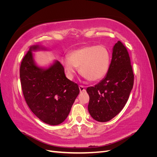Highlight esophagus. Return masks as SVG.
Masks as SVG:
<instances>
[{
  "label": "esophagus",
  "mask_w": 157,
  "mask_h": 157,
  "mask_svg": "<svg viewBox=\"0 0 157 157\" xmlns=\"http://www.w3.org/2000/svg\"><path fill=\"white\" fill-rule=\"evenodd\" d=\"M79 90L80 93H82L84 92H85V88L84 86H82V85H80L79 86Z\"/></svg>",
  "instance_id": "esophagus-1"
}]
</instances>
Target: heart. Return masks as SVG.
Masks as SVG:
<instances>
[{
    "instance_id": "heart-1",
    "label": "heart",
    "mask_w": 157,
    "mask_h": 157,
    "mask_svg": "<svg viewBox=\"0 0 157 157\" xmlns=\"http://www.w3.org/2000/svg\"><path fill=\"white\" fill-rule=\"evenodd\" d=\"M69 78H73L78 70L84 78L96 82L107 74L110 63V54L103 46H85L71 52L69 57L61 59Z\"/></svg>"
}]
</instances>
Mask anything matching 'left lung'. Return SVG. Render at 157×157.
I'll use <instances>...</instances> for the list:
<instances>
[{
  "instance_id": "left-lung-1",
  "label": "left lung",
  "mask_w": 157,
  "mask_h": 157,
  "mask_svg": "<svg viewBox=\"0 0 157 157\" xmlns=\"http://www.w3.org/2000/svg\"><path fill=\"white\" fill-rule=\"evenodd\" d=\"M134 75L129 54L121 41L113 47L112 59L105 77L87 88L88 111L98 122L111 120L124 108L134 85Z\"/></svg>"
}]
</instances>
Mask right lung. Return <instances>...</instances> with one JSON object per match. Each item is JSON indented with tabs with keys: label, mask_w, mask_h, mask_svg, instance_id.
Segmentation results:
<instances>
[{
	"label": "right lung",
	"mask_w": 157,
	"mask_h": 157,
	"mask_svg": "<svg viewBox=\"0 0 157 157\" xmlns=\"http://www.w3.org/2000/svg\"><path fill=\"white\" fill-rule=\"evenodd\" d=\"M31 46L23 57L20 70L21 88L25 100L31 111L40 121L50 125H58L67 117L79 94L77 83L65 77L64 67L56 61L48 69L35 64Z\"/></svg>",
	"instance_id": "add662e5"
}]
</instances>
